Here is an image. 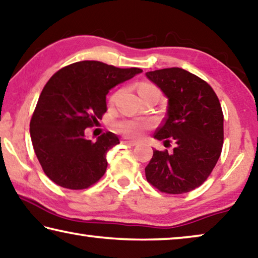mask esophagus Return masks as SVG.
I'll return each instance as SVG.
<instances>
[{
  "label": "esophagus",
  "instance_id": "34e87169",
  "mask_svg": "<svg viewBox=\"0 0 258 258\" xmlns=\"http://www.w3.org/2000/svg\"><path fill=\"white\" fill-rule=\"evenodd\" d=\"M121 144L124 145H128V146H136L138 142L137 141H133V140H127V139H122L121 140Z\"/></svg>",
  "mask_w": 258,
  "mask_h": 258
}]
</instances>
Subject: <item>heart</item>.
Wrapping results in <instances>:
<instances>
[{
  "mask_svg": "<svg viewBox=\"0 0 258 258\" xmlns=\"http://www.w3.org/2000/svg\"><path fill=\"white\" fill-rule=\"evenodd\" d=\"M138 91H139L140 97H145V96L148 95H161L159 88L154 86L151 83H141L139 88H138ZM114 97H112V101ZM155 122H154L153 119L149 118H133V119H121L117 122H114L113 127L117 132L121 133L122 136L128 137V138H140L142 134H144L147 130H151L154 127Z\"/></svg>",
  "mask_w": 258,
  "mask_h": 258,
  "instance_id": "obj_1",
  "label": "heart"
}]
</instances>
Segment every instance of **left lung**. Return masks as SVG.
Returning a JSON list of instances; mask_svg holds the SVG:
<instances>
[{"instance_id":"8db88e82","label":"left lung","mask_w":258,"mask_h":258,"mask_svg":"<svg viewBox=\"0 0 258 258\" xmlns=\"http://www.w3.org/2000/svg\"><path fill=\"white\" fill-rule=\"evenodd\" d=\"M168 97L167 117L154 138L174 152L154 151L146 178L164 194L180 195L201 186L212 172L224 144V113L206 81L182 68L146 73Z\"/></svg>"}]
</instances>
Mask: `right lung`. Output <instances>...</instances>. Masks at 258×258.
<instances>
[{
    "mask_svg": "<svg viewBox=\"0 0 258 258\" xmlns=\"http://www.w3.org/2000/svg\"><path fill=\"white\" fill-rule=\"evenodd\" d=\"M140 68H118L101 61H79L57 71L45 84L30 121L33 149L47 177L71 190L88 189L105 174L106 153L119 144L112 132L87 140L106 112L111 88Z\"/></svg>",
    "mask_w": 258,
    "mask_h": 258,
    "instance_id": "1",
    "label": "right lung"
}]
</instances>
